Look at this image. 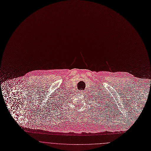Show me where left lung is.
<instances>
[{
	"mask_svg": "<svg viewBox=\"0 0 151 151\" xmlns=\"http://www.w3.org/2000/svg\"><path fill=\"white\" fill-rule=\"evenodd\" d=\"M96 100H98V99H97V98H96ZM107 100H108L107 102L106 101ZM101 100H102V99H101ZM105 102H106V103H105ZM99 102H101V103H99V104H100L99 105V106H100V105H101V106H103H103L106 107V108H107V107L106 106L107 105V106H109V105L110 104H108V99H105V98L102 101H99ZM96 103H98V102H96ZM105 109H106V107H105Z\"/></svg>",
	"mask_w": 151,
	"mask_h": 151,
	"instance_id": "left-lung-1",
	"label": "left lung"
}]
</instances>
